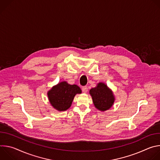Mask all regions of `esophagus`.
<instances>
[{
    "label": "esophagus",
    "mask_w": 160,
    "mask_h": 160,
    "mask_svg": "<svg viewBox=\"0 0 160 160\" xmlns=\"http://www.w3.org/2000/svg\"><path fill=\"white\" fill-rule=\"evenodd\" d=\"M82 91H83V92H84V93H87V91H88V87L87 86H84V87H82Z\"/></svg>",
    "instance_id": "esophagus-1"
}]
</instances>
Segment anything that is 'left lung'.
<instances>
[{"label":"left lung","instance_id":"left-lung-1","mask_svg":"<svg viewBox=\"0 0 160 160\" xmlns=\"http://www.w3.org/2000/svg\"><path fill=\"white\" fill-rule=\"evenodd\" d=\"M89 94L95 108L101 111L109 109L115 101L113 92L103 82L98 83L96 87L91 88Z\"/></svg>","mask_w":160,"mask_h":160}]
</instances>
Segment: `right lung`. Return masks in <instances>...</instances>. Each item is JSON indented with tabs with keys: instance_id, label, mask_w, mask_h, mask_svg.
<instances>
[{
	"instance_id": "add662e5",
	"label": "right lung",
	"mask_w": 160,
	"mask_h": 160,
	"mask_svg": "<svg viewBox=\"0 0 160 160\" xmlns=\"http://www.w3.org/2000/svg\"><path fill=\"white\" fill-rule=\"evenodd\" d=\"M80 88L66 81L58 83L48 92V97L51 106L59 111H66L72 106L76 94H81Z\"/></svg>"
}]
</instances>
